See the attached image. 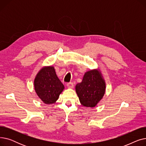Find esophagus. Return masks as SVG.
<instances>
[{"label": "esophagus", "instance_id": "1", "mask_svg": "<svg viewBox=\"0 0 146 146\" xmlns=\"http://www.w3.org/2000/svg\"><path fill=\"white\" fill-rule=\"evenodd\" d=\"M67 88H69V89H72V88H73V87H74V85H73V83H72V82H70V83H67Z\"/></svg>", "mask_w": 146, "mask_h": 146}]
</instances>
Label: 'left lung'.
<instances>
[{"mask_svg":"<svg viewBox=\"0 0 146 146\" xmlns=\"http://www.w3.org/2000/svg\"><path fill=\"white\" fill-rule=\"evenodd\" d=\"M75 89L81 105L93 108L104 96L106 83L99 69H94L85 73L82 82Z\"/></svg>","mask_w":146,"mask_h":146,"instance_id":"obj_1","label":"left lung"}]
</instances>
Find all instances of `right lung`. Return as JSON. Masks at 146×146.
<instances>
[{"label": "right lung", "instance_id": "1", "mask_svg": "<svg viewBox=\"0 0 146 146\" xmlns=\"http://www.w3.org/2000/svg\"><path fill=\"white\" fill-rule=\"evenodd\" d=\"M38 96L45 104H55L64 89L53 66H44L38 72L34 82Z\"/></svg>", "mask_w": 146, "mask_h": 146}]
</instances>
